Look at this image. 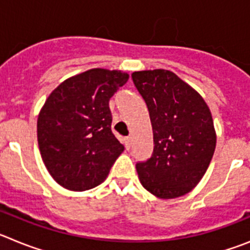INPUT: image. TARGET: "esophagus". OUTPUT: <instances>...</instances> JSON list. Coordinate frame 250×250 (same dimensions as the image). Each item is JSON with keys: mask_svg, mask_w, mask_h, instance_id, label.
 I'll list each match as a JSON object with an SVG mask.
<instances>
[{"mask_svg": "<svg viewBox=\"0 0 250 250\" xmlns=\"http://www.w3.org/2000/svg\"><path fill=\"white\" fill-rule=\"evenodd\" d=\"M131 143H132V139L130 138H125V147H126L127 150L130 149V146H131Z\"/></svg>", "mask_w": 250, "mask_h": 250, "instance_id": "34e87169", "label": "esophagus"}]
</instances>
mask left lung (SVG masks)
I'll return each instance as SVG.
<instances>
[{
    "label": "left lung",
    "mask_w": 250,
    "mask_h": 250,
    "mask_svg": "<svg viewBox=\"0 0 250 250\" xmlns=\"http://www.w3.org/2000/svg\"><path fill=\"white\" fill-rule=\"evenodd\" d=\"M150 114L154 151L136 164L141 185L160 199H175L199 184L210 164L216 134L209 106L196 90L163 68L131 74Z\"/></svg>",
    "instance_id": "obj_1"
}]
</instances>
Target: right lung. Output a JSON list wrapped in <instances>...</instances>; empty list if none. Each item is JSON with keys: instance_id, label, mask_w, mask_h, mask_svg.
Listing matches in <instances>:
<instances>
[{"instance_id": "1", "label": "right lung", "mask_w": 250, "mask_h": 250, "mask_svg": "<svg viewBox=\"0 0 250 250\" xmlns=\"http://www.w3.org/2000/svg\"><path fill=\"white\" fill-rule=\"evenodd\" d=\"M129 74L91 68L60 83L40 110L37 141L43 164L67 190L85 191L107 178L124 151L111 131L109 101Z\"/></svg>"}]
</instances>
